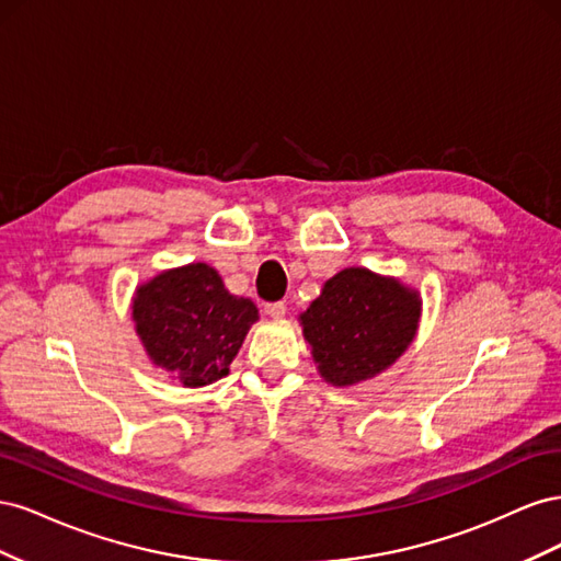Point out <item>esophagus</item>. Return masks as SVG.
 <instances>
[{
    "instance_id": "esophagus-1",
    "label": "esophagus",
    "mask_w": 561,
    "mask_h": 561,
    "mask_svg": "<svg viewBox=\"0 0 561 561\" xmlns=\"http://www.w3.org/2000/svg\"><path fill=\"white\" fill-rule=\"evenodd\" d=\"M264 311H266V316H271V318H283L285 311H287V307H285V301H274V304H266Z\"/></svg>"
}]
</instances>
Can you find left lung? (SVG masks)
<instances>
[{
  "label": "left lung",
  "instance_id": "left-lung-1",
  "mask_svg": "<svg viewBox=\"0 0 561 561\" xmlns=\"http://www.w3.org/2000/svg\"><path fill=\"white\" fill-rule=\"evenodd\" d=\"M421 313L414 290L367 268H344L301 313L304 336L325 381L351 386L377 377L412 344Z\"/></svg>",
  "mask_w": 561,
  "mask_h": 561
}]
</instances>
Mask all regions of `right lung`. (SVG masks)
<instances>
[{
	"label": "right lung",
	"instance_id": "right-lung-1",
	"mask_svg": "<svg viewBox=\"0 0 561 561\" xmlns=\"http://www.w3.org/2000/svg\"><path fill=\"white\" fill-rule=\"evenodd\" d=\"M257 318L250 299L231 295L217 271L201 262L163 271L133 299L149 358L194 388L227 375Z\"/></svg>",
	"mask_w": 561,
	"mask_h": 561
}]
</instances>
